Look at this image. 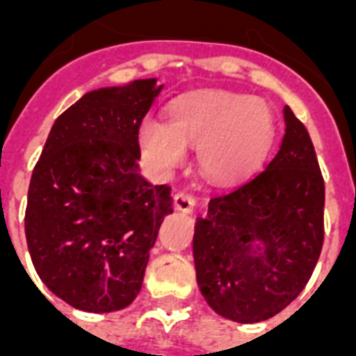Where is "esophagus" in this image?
<instances>
[{"label":"esophagus","instance_id":"esophagus-1","mask_svg":"<svg viewBox=\"0 0 356 356\" xmlns=\"http://www.w3.org/2000/svg\"><path fill=\"white\" fill-rule=\"evenodd\" d=\"M173 204H175V208L179 209V211H193L194 204H196V198H194L193 194L186 193V191H179V193H175V196H173Z\"/></svg>","mask_w":356,"mask_h":356}]
</instances>
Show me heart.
Segmentation results:
<instances>
[{
	"label": "heart",
	"instance_id": "heart-1",
	"mask_svg": "<svg viewBox=\"0 0 356 356\" xmlns=\"http://www.w3.org/2000/svg\"><path fill=\"white\" fill-rule=\"evenodd\" d=\"M275 135L267 102L223 91L181 97L171 104L170 122L148 116L140 124V145L160 168L185 160L186 145L198 147L202 173L229 183L257 170Z\"/></svg>",
	"mask_w": 356,
	"mask_h": 356
}]
</instances>
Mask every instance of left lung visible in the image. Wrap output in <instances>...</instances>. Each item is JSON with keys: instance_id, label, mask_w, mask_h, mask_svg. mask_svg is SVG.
Segmentation results:
<instances>
[{"instance_id": "1", "label": "left lung", "mask_w": 356, "mask_h": 356, "mask_svg": "<svg viewBox=\"0 0 356 356\" xmlns=\"http://www.w3.org/2000/svg\"><path fill=\"white\" fill-rule=\"evenodd\" d=\"M284 120L286 133L267 168L213 194L208 216L194 227L202 296L234 322L280 313L305 288L321 257L324 179L305 125L290 106Z\"/></svg>"}]
</instances>
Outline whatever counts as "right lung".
<instances>
[{"label":"right lung","mask_w":356,"mask_h":356,"mask_svg":"<svg viewBox=\"0 0 356 356\" xmlns=\"http://www.w3.org/2000/svg\"><path fill=\"white\" fill-rule=\"evenodd\" d=\"M156 80L89 91L55 120L28 186V252L43 284L89 313L137 298L170 185L140 177L139 127Z\"/></svg>","instance_id":"obj_1"}]
</instances>
